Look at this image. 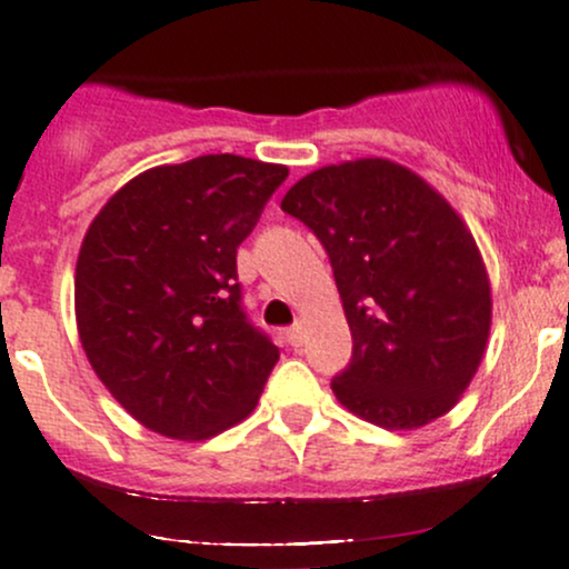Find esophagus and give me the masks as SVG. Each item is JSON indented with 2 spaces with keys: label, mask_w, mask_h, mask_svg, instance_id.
Instances as JSON below:
<instances>
[{
  "label": "esophagus",
  "mask_w": 569,
  "mask_h": 569,
  "mask_svg": "<svg viewBox=\"0 0 569 569\" xmlns=\"http://www.w3.org/2000/svg\"><path fill=\"white\" fill-rule=\"evenodd\" d=\"M303 333H307V331H303L301 322H296V326H292V328H287V331H284L287 345H290V347H301L303 345Z\"/></svg>",
  "instance_id": "34e87169"
}]
</instances>
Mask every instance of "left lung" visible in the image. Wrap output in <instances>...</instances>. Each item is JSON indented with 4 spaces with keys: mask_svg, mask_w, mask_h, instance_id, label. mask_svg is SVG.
<instances>
[{
    "mask_svg": "<svg viewBox=\"0 0 569 569\" xmlns=\"http://www.w3.org/2000/svg\"><path fill=\"white\" fill-rule=\"evenodd\" d=\"M282 211L331 258L352 333L350 366L331 382L339 405L388 431L450 412L491 333V282L461 213L382 157L311 170Z\"/></svg>",
    "mask_w": 569,
    "mask_h": 569,
    "instance_id": "8db88e82",
    "label": "left lung"
}]
</instances>
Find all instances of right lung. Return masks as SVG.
<instances>
[{
	"mask_svg": "<svg viewBox=\"0 0 569 569\" xmlns=\"http://www.w3.org/2000/svg\"><path fill=\"white\" fill-rule=\"evenodd\" d=\"M287 179L277 162L206 154L116 189L76 262L91 369L140 426L200 442L254 412L279 350L241 311L236 249Z\"/></svg>",
	"mask_w": 569,
	"mask_h": 569,
	"instance_id": "1",
	"label": "right lung"
}]
</instances>
